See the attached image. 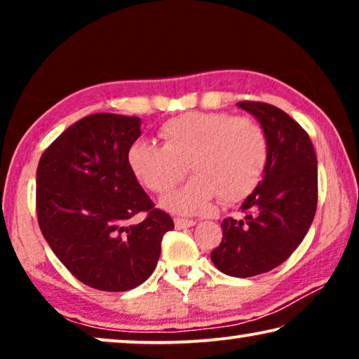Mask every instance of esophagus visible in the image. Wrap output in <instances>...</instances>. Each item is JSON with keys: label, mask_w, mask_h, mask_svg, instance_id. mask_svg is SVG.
I'll return each mask as SVG.
<instances>
[{"label": "esophagus", "mask_w": 359, "mask_h": 359, "mask_svg": "<svg viewBox=\"0 0 359 359\" xmlns=\"http://www.w3.org/2000/svg\"><path fill=\"white\" fill-rule=\"evenodd\" d=\"M193 225H196V220H189V219H183V217H176L175 219V227L176 229L193 227Z\"/></svg>", "instance_id": "obj_1"}]
</instances>
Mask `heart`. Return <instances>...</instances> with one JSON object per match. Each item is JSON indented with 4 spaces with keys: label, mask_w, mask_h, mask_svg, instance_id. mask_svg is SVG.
I'll return each mask as SVG.
<instances>
[{
    "label": "heart",
    "mask_w": 359,
    "mask_h": 359,
    "mask_svg": "<svg viewBox=\"0 0 359 359\" xmlns=\"http://www.w3.org/2000/svg\"><path fill=\"white\" fill-rule=\"evenodd\" d=\"M158 137L161 145L134 142L127 163L135 178L156 194L180 183L188 163L194 173L191 180L161 199L171 212H203L215 196L222 203H237L252 193L266 166V135L247 117L188 112L166 121Z\"/></svg>",
    "instance_id": "heart-1"
}]
</instances>
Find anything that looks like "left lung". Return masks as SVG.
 <instances>
[{
  "instance_id": "1",
  "label": "left lung",
  "mask_w": 359,
  "mask_h": 359,
  "mask_svg": "<svg viewBox=\"0 0 359 359\" xmlns=\"http://www.w3.org/2000/svg\"><path fill=\"white\" fill-rule=\"evenodd\" d=\"M266 135L263 180L243 201L242 219H224L222 242L210 253L215 268L235 278L271 271L291 257L317 209V156L307 132L276 106L237 102Z\"/></svg>"
}]
</instances>
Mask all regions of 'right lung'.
I'll return each mask as SVG.
<instances>
[{"label": "right lung", "mask_w": 359, "mask_h": 359, "mask_svg": "<svg viewBox=\"0 0 359 359\" xmlns=\"http://www.w3.org/2000/svg\"><path fill=\"white\" fill-rule=\"evenodd\" d=\"M140 117L100 112L62 132L37 166L39 227L65 268L86 286L129 291L150 278L173 220L155 209L127 163ZM139 212L140 224L125 222Z\"/></svg>", "instance_id": "right-lung-1"}]
</instances>
